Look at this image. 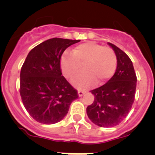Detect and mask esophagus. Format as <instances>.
<instances>
[{
	"label": "esophagus",
	"instance_id": "1",
	"mask_svg": "<svg viewBox=\"0 0 155 155\" xmlns=\"http://www.w3.org/2000/svg\"><path fill=\"white\" fill-rule=\"evenodd\" d=\"M85 93L84 91H82V90H78V95H79V97H82L83 94Z\"/></svg>",
	"mask_w": 155,
	"mask_h": 155
}]
</instances>
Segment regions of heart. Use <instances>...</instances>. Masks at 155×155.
<instances>
[{
  "mask_svg": "<svg viewBox=\"0 0 155 155\" xmlns=\"http://www.w3.org/2000/svg\"><path fill=\"white\" fill-rule=\"evenodd\" d=\"M72 54L65 52L61 58V68L64 76L72 79L81 70L84 72L72 80L76 87L84 90L97 82L102 84L110 78L117 65L115 51L110 47H104L93 41L82 43L75 47Z\"/></svg>",
  "mask_w": 155,
  "mask_h": 155,
  "instance_id": "heart-1",
  "label": "heart"
}]
</instances>
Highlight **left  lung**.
<instances>
[{
  "mask_svg": "<svg viewBox=\"0 0 155 155\" xmlns=\"http://www.w3.org/2000/svg\"><path fill=\"white\" fill-rule=\"evenodd\" d=\"M108 45L117 55V69L107 83L91 90L94 101L86 108L88 117L101 127H112L126 118L134 101L137 86L136 73L130 58L114 44Z\"/></svg>",
  "mask_w": 155,
  "mask_h": 155,
  "instance_id": "left-lung-1",
  "label": "left lung"
}]
</instances>
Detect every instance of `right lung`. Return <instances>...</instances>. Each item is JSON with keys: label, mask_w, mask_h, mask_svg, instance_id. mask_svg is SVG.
Instances as JSON below:
<instances>
[{"label": "right lung", "mask_w": 155, "mask_h": 155, "mask_svg": "<svg viewBox=\"0 0 155 155\" xmlns=\"http://www.w3.org/2000/svg\"><path fill=\"white\" fill-rule=\"evenodd\" d=\"M79 41L53 38L38 45L27 55L21 69L20 95L26 110L38 122H59L79 97L60 68L64 51Z\"/></svg>", "instance_id": "1"}]
</instances>
